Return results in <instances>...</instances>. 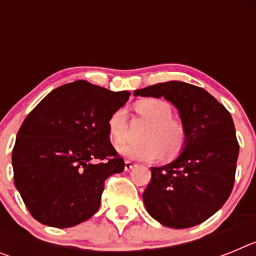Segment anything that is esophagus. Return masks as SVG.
Returning <instances> with one entry per match:
<instances>
[{
	"label": "esophagus",
	"mask_w": 256,
	"mask_h": 256,
	"mask_svg": "<svg viewBox=\"0 0 256 256\" xmlns=\"http://www.w3.org/2000/svg\"><path fill=\"white\" fill-rule=\"evenodd\" d=\"M136 162H130V160H126V166H124V168H126V172H130V169H133L136 166Z\"/></svg>",
	"instance_id": "1"
}]
</instances>
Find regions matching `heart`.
Wrapping results in <instances>:
<instances>
[{"label": "heart", "mask_w": 256, "mask_h": 256, "mask_svg": "<svg viewBox=\"0 0 256 256\" xmlns=\"http://www.w3.org/2000/svg\"><path fill=\"white\" fill-rule=\"evenodd\" d=\"M136 112L151 124L146 144H126L119 148V152L126 158L134 160H156L162 154L173 158L184 148L187 140L186 126L182 120L173 118V108L168 101L150 97L134 104ZM126 108H116L108 119V137L115 144L126 138Z\"/></svg>", "instance_id": "heart-1"}]
</instances>
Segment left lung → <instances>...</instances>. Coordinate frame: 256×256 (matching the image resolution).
Listing matches in <instances>:
<instances>
[{
	"mask_svg": "<svg viewBox=\"0 0 256 256\" xmlns=\"http://www.w3.org/2000/svg\"><path fill=\"white\" fill-rule=\"evenodd\" d=\"M134 96L170 101L187 130L186 148L177 159L151 168L144 206L166 227L200 224L224 205L234 188L240 144L230 112L204 88L177 80L137 90Z\"/></svg>",
	"mask_w": 256,
	"mask_h": 256,
	"instance_id": "left-lung-1",
	"label": "left lung"
}]
</instances>
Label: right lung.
Instances as JSON below:
<instances>
[{"label": "right lung", "mask_w": 256, "mask_h": 256, "mask_svg": "<svg viewBox=\"0 0 256 256\" xmlns=\"http://www.w3.org/2000/svg\"><path fill=\"white\" fill-rule=\"evenodd\" d=\"M130 98L87 80L50 92L22 122L12 148L14 183L42 224L69 228L98 210L105 180L124 170L108 119Z\"/></svg>", "instance_id": "obj_1"}]
</instances>
